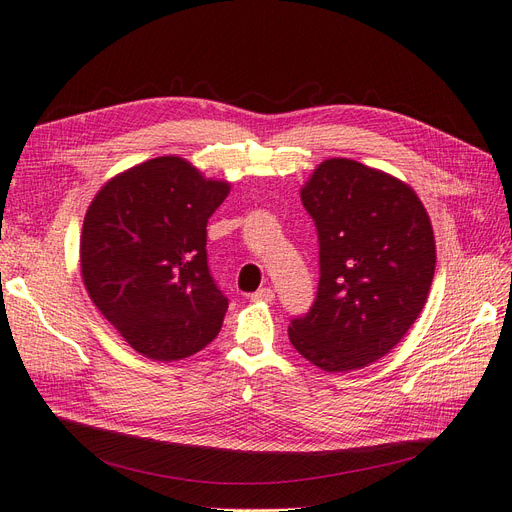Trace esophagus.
<instances>
[{
  "mask_svg": "<svg viewBox=\"0 0 512 512\" xmlns=\"http://www.w3.org/2000/svg\"><path fill=\"white\" fill-rule=\"evenodd\" d=\"M253 301H274V291L270 287H261L251 295Z\"/></svg>",
  "mask_w": 512,
  "mask_h": 512,
  "instance_id": "esophagus-1",
  "label": "esophagus"
}]
</instances>
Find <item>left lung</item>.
Segmentation results:
<instances>
[{"label":"left lung","mask_w":512,"mask_h":512,"mask_svg":"<svg viewBox=\"0 0 512 512\" xmlns=\"http://www.w3.org/2000/svg\"><path fill=\"white\" fill-rule=\"evenodd\" d=\"M301 202L318 232L320 280L289 339L327 373L363 369L426 304L437 263L430 217L407 183L348 158L318 164Z\"/></svg>","instance_id":"obj_1"}]
</instances>
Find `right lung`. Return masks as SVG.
Segmentation results:
<instances>
[{"label": "right lung", "instance_id": "obj_1", "mask_svg": "<svg viewBox=\"0 0 512 512\" xmlns=\"http://www.w3.org/2000/svg\"><path fill=\"white\" fill-rule=\"evenodd\" d=\"M230 183L204 179L177 156L124 170L84 217L82 278L124 342L154 361H179L221 331L227 297L206 261V223Z\"/></svg>", "mask_w": 512, "mask_h": 512}]
</instances>
